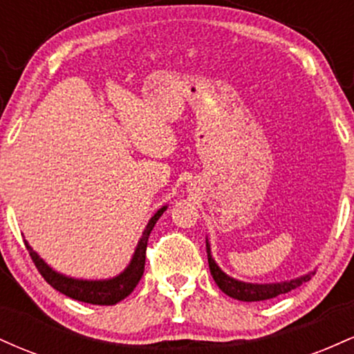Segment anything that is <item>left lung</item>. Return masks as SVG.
<instances>
[{"label": "left lung", "instance_id": "left-lung-1", "mask_svg": "<svg viewBox=\"0 0 354 354\" xmlns=\"http://www.w3.org/2000/svg\"><path fill=\"white\" fill-rule=\"evenodd\" d=\"M206 251H208V263H209V271L213 276L214 283L218 284L219 290L225 295H228L230 298L239 299V301H265V299L276 298V296L288 293V291L295 290V288L301 286L303 283H306L311 278V274L301 276L298 279H291V281L284 283H276V284H251V283H243L236 281V279L230 278L228 274L223 273L219 270L214 259L211 258L209 245L206 243Z\"/></svg>", "mask_w": 354, "mask_h": 354}]
</instances>
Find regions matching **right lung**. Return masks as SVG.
I'll return each instance as SVG.
<instances>
[{"instance_id": "right-lung-1", "label": "right lung", "mask_w": 354, "mask_h": 354, "mask_svg": "<svg viewBox=\"0 0 354 354\" xmlns=\"http://www.w3.org/2000/svg\"><path fill=\"white\" fill-rule=\"evenodd\" d=\"M165 209L166 206H163V208L149 219L143 236H141L140 243H138L136 251L135 254H133V259L131 263H129V266L126 268L120 276H116V278L113 279H104V281H83V279L66 278V276L53 271L51 268L48 266L33 250H31V246L28 245L26 241H24V245H26V250L30 251L31 259H33L35 266L38 268L39 274H41L43 278L46 279V283L51 284L56 291L70 296L73 299H78V301L89 303V304H100V306H109V304H116L118 301H121V299H124L126 296L135 290L136 284L140 283L141 276L145 273L148 238Z\"/></svg>"}]
</instances>
